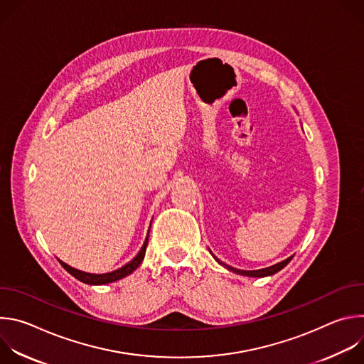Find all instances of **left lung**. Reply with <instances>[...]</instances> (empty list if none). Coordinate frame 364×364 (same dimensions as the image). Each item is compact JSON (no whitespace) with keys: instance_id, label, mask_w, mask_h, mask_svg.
I'll list each match as a JSON object with an SVG mask.
<instances>
[{"instance_id":"8db88e82","label":"left lung","mask_w":364,"mask_h":364,"mask_svg":"<svg viewBox=\"0 0 364 364\" xmlns=\"http://www.w3.org/2000/svg\"><path fill=\"white\" fill-rule=\"evenodd\" d=\"M212 253V252H210ZM213 255V253H212ZM294 256V255H292ZM292 256H289V257H287L285 261H282V262H278V264H275V265H272V267H268V268H264V269H256V271H243V269H236V268H233V267H229V265H226L225 262H220L219 259L213 255V257L216 259V262L218 264H220L222 267H225L228 271H230V272H235V274H237V275H243V277H252V278H264V277H271V275H274V274H277L278 271H281L282 268H285L289 262H291V259H292Z\"/></svg>"}]
</instances>
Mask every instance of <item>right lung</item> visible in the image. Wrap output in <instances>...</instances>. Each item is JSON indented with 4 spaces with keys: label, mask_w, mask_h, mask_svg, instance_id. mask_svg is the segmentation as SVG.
<instances>
[{
    "label": "right lung",
    "mask_w": 364,
    "mask_h": 364,
    "mask_svg": "<svg viewBox=\"0 0 364 364\" xmlns=\"http://www.w3.org/2000/svg\"><path fill=\"white\" fill-rule=\"evenodd\" d=\"M151 228V226H149ZM148 236H149V229H148V233H146V237L144 240V245L142 247L139 249V252L135 255V257L132 259V261H129L128 264H125L124 267L112 271V272H107V274H89V272H85V271H79L76 268H72L70 265L65 264L63 261H60V259H58V261L60 262V265L72 275L75 277L76 279H79L80 282L83 284H87V285H105V284H111V282H115V281H119L125 277H128L129 274H132L142 262V259L145 256V249H146V243H148Z\"/></svg>",
    "instance_id": "obj_1"
}]
</instances>
